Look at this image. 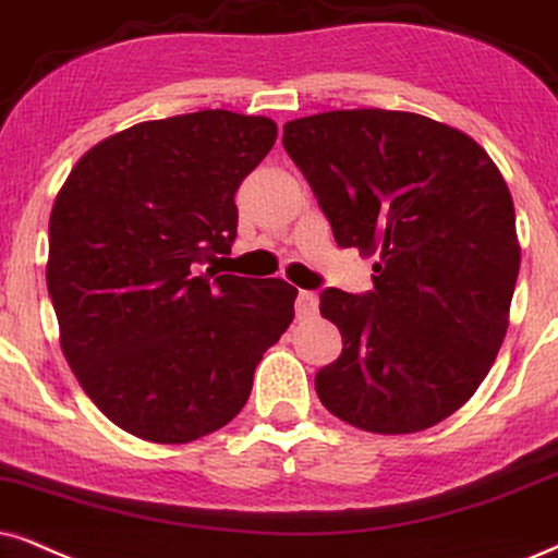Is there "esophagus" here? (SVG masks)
Segmentation results:
<instances>
[{
    "mask_svg": "<svg viewBox=\"0 0 558 558\" xmlns=\"http://www.w3.org/2000/svg\"><path fill=\"white\" fill-rule=\"evenodd\" d=\"M316 312H319V295L312 291H301L299 299H295V316L299 319H308Z\"/></svg>",
    "mask_w": 558,
    "mask_h": 558,
    "instance_id": "obj_1",
    "label": "esophagus"
}]
</instances>
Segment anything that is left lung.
<instances>
[{
	"label": "left lung",
	"mask_w": 558,
	"mask_h": 558,
	"mask_svg": "<svg viewBox=\"0 0 558 558\" xmlns=\"http://www.w3.org/2000/svg\"><path fill=\"white\" fill-rule=\"evenodd\" d=\"M335 242L376 255L373 291L327 288L342 355L322 404L378 435L420 433L474 397L502 348L520 244L510 190L463 131L417 112L331 110L283 125Z\"/></svg>",
	"instance_id": "8db88e82"
}]
</instances>
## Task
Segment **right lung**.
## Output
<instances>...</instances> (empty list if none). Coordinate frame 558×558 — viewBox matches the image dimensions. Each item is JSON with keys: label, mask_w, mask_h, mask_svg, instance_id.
<instances>
[{"label": "right lung", "mask_w": 558, "mask_h": 558, "mask_svg": "<svg viewBox=\"0 0 558 558\" xmlns=\"http://www.w3.org/2000/svg\"><path fill=\"white\" fill-rule=\"evenodd\" d=\"M263 116L201 110L131 125L76 161L48 221L61 350L125 433L178 446L242 412L263 352L293 322L280 278L216 275L234 195L272 149Z\"/></svg>", "instance_id": "1"}]
</instances>
